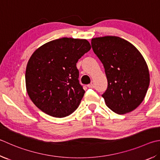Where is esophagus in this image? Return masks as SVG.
Here are the masks:
<instances>
[{"mask_svg":"<svg viewBox=\"0 0 160 160\" xmlns=\"http://www.w3.org/2000/svg\"><path fill=\"white\" fill-rule=\"evenodd\" d=\"M94 84H92V83H91V84H89V85H88V88H94Z\"/></svg>","mask_w":160,"mask_h":160,"instance_id":"1","label":"esophagus"}]
</instances>
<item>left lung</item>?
Segmentation results:
<instances>
[{"label": "left lung", "instance_id": "1", "mask_svg": "<svg viewBox=\"0 0 160 160\" xmlns=\"http://www.w3.org/2000/svg\"><path fill=\"white\" fill-rule=\"evenodd\" d=\"M91 43L108 80L102 94L106 106L120 115L135 110L143 101L150 84L143 57L132 43L120 37L95 38Z\"/></svg>", "mask_w": 160, "mask_h": 160}]
</instances>
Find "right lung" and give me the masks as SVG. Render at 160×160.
I'll return each instance as SVG.
<instances>
[{"label":"right lung","mask_w":160,"mask_h":160,"mask_svg":"<svg viewBox=\"0 0 160 160\" xmlns=\"http://www.w3.org/2000/svg\"><path fill=\"white\" fill-rule=\"evenodd\" d=\"M90 49L85 39L62 38L33 52L26 69V87L40 110L52 117L64 118L78 108L85 92L78 80L76 63Z\"/></svg>","instance_id":"add662e5"}]
</instances>
